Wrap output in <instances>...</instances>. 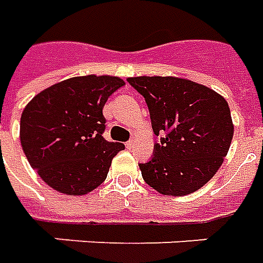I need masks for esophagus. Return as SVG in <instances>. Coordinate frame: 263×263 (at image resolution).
<instances>
[{
	"instance_id": "34e87169",
	"label": "esophagus",
	"mask_w": 263,
	"mask_h": 263,
	"mask_svg": "<svg viewBox=\"0 0 263 263\" xmlns=\"http://www.w3.org/2000/svg\"><path fill=\"white\" fill-rule=\"evenodd\" d=\"M133 146H135V141L133 140H128L127 143H126V147H127V148H133Z\"/></svg>"
}]
</instances>
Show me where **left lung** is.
Returning <instances> with one entry per match:
<instances>
[{"label":"left lung","mask_w":263,"mask_h":263,"mask_svg":"<svg viewBox=\"0 0 263 263\" xmlns=\"http://www.w3.org/2000/svg\"><path fill=\"white\" fill-rule=\"evenodd\" d=\"M127 82L146 100L154 154L139 164L143 180L160 194L187 195L215 176L230 150V106L210 87L174 76H139Z\"/></svg>","instance_id":"1"}]
</instances>
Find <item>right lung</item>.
<instances>
[{
	"label": "right lung",
	"instance_id": "right-lung-1",
	"mask_svg": "<svg viewBox=\"0 0 263 263\" xmlns=\"http://www.w3.org/2000/svg\"><path fill=\"white\" fill-rule=\"evenodd\" d=\"M122 86L117 76H76L42 90L25 106L22 150L49 187L83 195L105 181L124 144L103 139V106Z\"/></svg>",
	"mask_w": 263,
	"mask_h": 263
}]
</instances>
